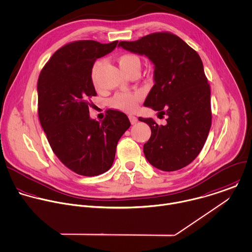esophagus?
<instances>
[{"label":"esophagus","instance_id":"obj_1","mask_svg":"<svg viewBox=\"0 0 252 252\" xmlns=\"http://www.w3.org/2000/svg\"><path fill=\"white\" fill-rule=\"evenodd\" d=\"M129 120H130L131 124H135V123H137L138 118L136 116H134V115H129Z\"/></svg>","mask_w":252,"mask_h":252}]
</instances>
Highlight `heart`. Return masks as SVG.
I'll return each instance as SVG.
<instances>
[{"mask_svg": "<svg viewBox=\"0 0 252 252\" xmlns=\"http://www.w3.org/2000/svg\"><path fill=\"white\" fill-rule=\"evenodd\" d=\"M118 64L123 72L129 70H140L141 61L137 55L134 54H123L118 58ZM102 66V61H96L92 70V78L94 83H96L97 74ZM142 98V94L139 92L135 93H119L111 99V105L117 109L131 112L136 109L139 101Z\"/></svg>", "mask_w": 252, "mask_h": 252, "instance_id": "b5f03b06", "label": "heart"}]
</instances>
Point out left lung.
<instances>
[{
    "mask_svg": "<svg viewBox=\"0 0 252 252\" xmlns=\"http://www.w3.org/2000/svg\"><path fill=\"white\" fill-rule=\"evenodd\" d=\"M118 47L146 56L154 65V86L144 106L167 116L165 125L139 117L152 131L144 145L148 161L163 171L178 170L201 152L212 121L211 92L198 53L178 36L157 32Z\"/></svg>",
    "mask_w": 252,
    "mask_h": 252,
    "instance_id": "8db88e82",
    "label": "left lung"
}]
</instances>
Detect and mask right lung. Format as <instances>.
Instances as JSON below:
<instances>
[{"instance_id": "right-lung-1", "label": "right lung", "mask_w": 252, "mask_h": 252, "mask_svg": "<svg viewBox=\"0 0 252 252\" xmlns=\"http://www.w3.org/2000/svg\"><path fill=\"white\" fill-rule=\"evenodd\" d=\"M117 43H69L52 55L38 78L42 129L57 158L80 175L107 171L119 139L131 125L127 115L118 110H107L101 122L90 116L89 98L96 95L92 79L94 64L112 52Z\"/></svg>"}]
</instances>
